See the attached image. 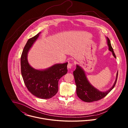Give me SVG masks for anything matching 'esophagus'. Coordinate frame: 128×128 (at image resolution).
I'll return each mask as SVG.
<instances>
[{
	"label": "esophagus",
	"mask_w": 128,
	"mask_h": 128,
	"mask_svg": "<svg viewBox=\"0 0 128 128\" xmlns=\"http://www.w3.org/2000/svg\"><path fill=\"white\" fill-rule=\"evenodd\" d=\"M74 65V63H71L70 61H69V63L67 65V68L68 69H71V68L73 66V65Z\"/></svg>",
	"instance_id": "esophagus-1"
}]
</instances>
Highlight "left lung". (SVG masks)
I'll use <instances>...</instances> for the list:
<instances>
[{
    "mask_svg": "<svg viewBox=\"0 0 128 128\" xmlns=\"http://www.w3.org/2000/svg\"><path fill=\"white\" fill-rule=\"evenodd\" d=\"M106 40L109 50L112 52V55L116 58L110 40L106 38ZM118 75V72L116 73V78L112 86L108 90L103 92L92 85L88 80L83 68L80 65L76 64V68L74 71V76L76 86V94L82 100L86 102H92L102 99L114 88L117 80Z\"/></svg>",
    "mask_w": 128,
    "mask_h": 128,
    "instance_id": "left-lung-1",
    "label": "left lung"
}]
</instances>
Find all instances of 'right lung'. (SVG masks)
<instances>
[{"instance_id":"right-lung-1","label":"right lung","mask_w":128,"mask_h":128,"mask_svg":"<svg viewBox=\"0 0 128 128\" xmlns=\"http://www.w3.org/2000/svg\"><path fill=\"white\" fill-rule=\"evenodd\" d=\"M40 33L29 39L24 46L21 57V74L26 86L32 95L47 99L58 92V82L67 73L68 62L55 64L44 69H35L29 64L27 58L29 51Z\"/></svg>"}]
</instances>
